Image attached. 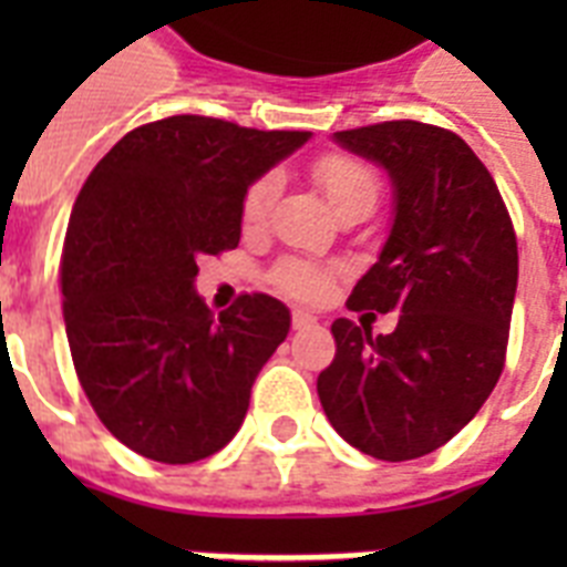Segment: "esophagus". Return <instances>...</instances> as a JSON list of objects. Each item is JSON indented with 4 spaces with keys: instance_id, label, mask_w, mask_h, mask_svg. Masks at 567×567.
Returning a JSON list of instances; mask_svg holds the SVG:
<instances>
[{
    "instance_id": "34e87169",
    "label": "esophagus",
    "mask_w": 567,
    "mask_h": 567,
    "mask_svg": "<svg viewBox=\"0 0 567 567\" xmlns=\"http://www.w3.org/2000/svg\"><path fill=\"white\" fill-rule=\"evenodd\" d=\"M293 329H309L318 323V318L315 315H309V311H302V309H293Z\"/></svg>"
}]
</instances>
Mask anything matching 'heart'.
<instances>
[{"label": "heart", "mask_w": 567, "mask_h": 567, "mask_svg": "<svg viewBox=\"0 0 567 567\" xmlns=\"http://www.w3.org/2000/svg\"><path fill=\"white\" fill-rule=\"evenodd\" d=\"M315 179H318L320 190L327 194L329 205L336 212L350 203H359V199H371V203L377 199V176H373L368 164H362L359 158H350V155H323V158H318L315 162ZM276 194H279V176L276 173H265L261 179L252 182L247 194H244V203H240L244 223L258 226L265 220ZM274 279L279 288H285L288 293H297V297H318L327 288L323 274L311 265H302V261H282L276 267Z\"/></svg>", "instance_id": "heart-1"}]
</instances>
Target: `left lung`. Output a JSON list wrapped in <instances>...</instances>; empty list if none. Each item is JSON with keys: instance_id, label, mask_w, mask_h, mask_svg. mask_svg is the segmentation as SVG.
Returning <instances> with one entry per match:
<instances>
[{"instance_id": "left-lung-1", "label": "left lung", "mask_w": 567, "mask_h": 567, "mask_svg": "<svg viewBox=\"0 0 567 567\" xmlns=\"http://www.w3.org/2000/svg\"><path fill=\"white\" fill-rule=\"evenodd\" d=\"M382 167L391 229L350 309L400 311L394 332L332 323L336 359L318 377L329 423L382 462L426 456L471 423L503 371L518 291V244L492 173L447 128L391 120L332 135Z\"/></svg>"}]
</instances>
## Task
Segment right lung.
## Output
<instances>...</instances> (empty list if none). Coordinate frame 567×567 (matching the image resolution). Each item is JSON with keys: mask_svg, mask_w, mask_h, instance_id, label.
Returning <instances> with one entry per match:
<instances>
[{"mask_svg": "<svg viewBox=\"0 0 567 567\" xmlns=\"http://www.w3.org/2000/svg\"><path fill=\"white\" fill-rule=\"evenodd\" d=\"M309 137L179 114L128 132L84 182L61 258L66 341L93 412L128 450L188 465L240 430L291 311L244 293L214 318L196 265L238 247L249 185Z\"/></svg>", "mask_w": 567, "mask_h": 567, "instance_id": "add662e5", "label": "right lung"}]
</instances>
